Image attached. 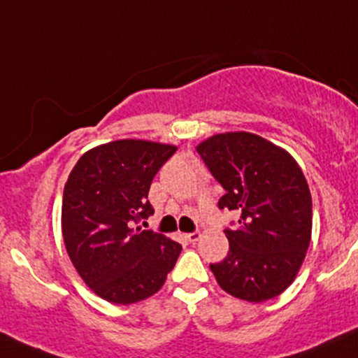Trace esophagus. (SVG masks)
<instances>
[{
    "mask_svg": "<svg viewBox=\"0 0 358 358\" xmlns=\"http://www.w3.org/2000/svg\"><path fill=\"white\" fill-rule=\"evenodd\" d=\"M185 238H187V241H190V243H197L199 239H200V233H199V231H194V233H188V234H185Z\"/></svg>",
    "mask_w": 358,
    "mask_h": 358,
    "instance_id": "1",
    "label": "esophagus"
}]
</instances>
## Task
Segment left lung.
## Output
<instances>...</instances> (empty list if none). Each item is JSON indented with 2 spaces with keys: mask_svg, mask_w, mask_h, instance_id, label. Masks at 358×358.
<instances>
[{
  "mask_svg": "<svg viewBox=\"0 0 358 358\" xmlns=\"http://www.w3.org/2000/svg\"><path fill=\"white\" fill-rule=\"evenodd\" d=\"M197 152L226 190L219 209L241 214L234 229H224L229 253L210 265L215 280L238 299H273L292 284L311 243L304 173L285 149L251 132L212 136Z\"/></svg>",
  "mask_w": 358,
  "mask_h": 358,
  "instance_id": "left-lung-1",
  "label": "left lung"
}]
</instances>
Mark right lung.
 <instances>
[{"mask_svg":"<svg viewBox=\"0 0 358 358\" xmlns=\"http://www.w3.org/2000/svg\"><path fill=\"white\" fill-rule=\"evenodd\" d=\"M176 146L122 139L86 151L64 185L62 238L74 268L96 296L134 304L163 287L182 245L141 229L155 214L148 194Z\"/></svg>","mask_w":358,"mask_h":358,"instance_id":"1","label":"right lung"}]
</instances>
